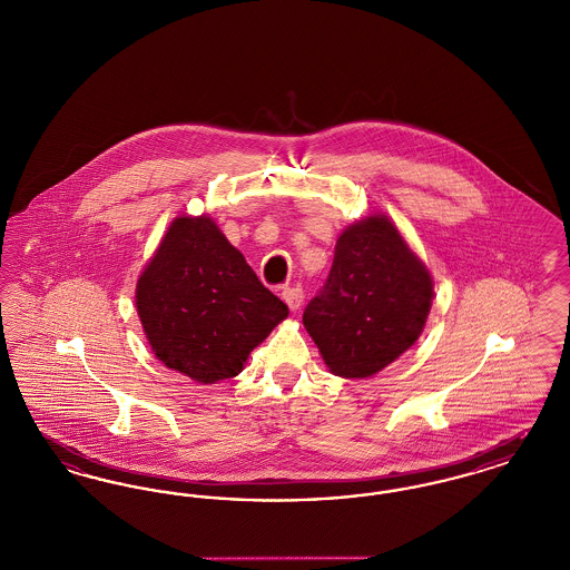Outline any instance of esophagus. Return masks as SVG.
Listing matches in <instances>:
<instances>
[{"label":"esophagus","instance_id":"obj_1","mask_svg":"<svg viewBox=\"0 0 570 570\" xmlns=\"http://www.w3.org/2000/svg\"><path fill=\"white\" fill-rule=\"evenodd\" d=\"M282 298L286 301V305L293 309V312H297L298 307L303 305V291L297 288V286H288V288H284L282 291Z\"/></svg>","mask_w":570,"mask_h":570}]
</instances>
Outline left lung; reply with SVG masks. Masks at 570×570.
<instances>
[{
	"mask_svg": "<svg viewBox=\"0 0 570 570\" xmlns=\"http://www.w3.org/2000/svg\"><path fill=\"white\" fill-rule=\"evenodd\" d=\"M434 282L386 216L348 226L335 245L323 291L303 325L331 374L370 379L419 340L432 309Z\"/></svg>",
	"mask_w": 570,
	"mask_h": 570,
	"instance_id": "1",
	"label": "left lung"
}]
</instances>
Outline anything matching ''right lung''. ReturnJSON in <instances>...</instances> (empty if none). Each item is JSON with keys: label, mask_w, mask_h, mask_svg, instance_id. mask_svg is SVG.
<instances>
[{"label": "right lung", "mask_w": 570, "mask_h": 570, "mask_svg": "<svg viewBox=\"0 0 570 570\" xmlns=\"http://www.w3.org/2000/svg\"><path fill=\"white\" fill-rule=\"evenodd\" d=\"M136 309L166 367L214 384L288 316L209 216L177 217L136 284Z\"/></svg>", "instance_id": "right-lung-1"}]
</instances>
